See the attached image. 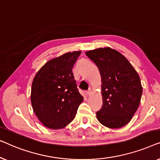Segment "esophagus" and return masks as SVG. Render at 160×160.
<instances>
[{"instance_id":"esophagus-1","label":"esophagus","mask_w":160,"mask_h":160,"mask_svg":"<svg viewBox=\"0 0 160 160\" xmlns=\"http://www.w3.org/2000/svg\"><path fill=\"white\" fill-rule=\"evenodd\" d=\"M91 93H92V90H91V88H90V89H88V91H87V92H86V95H87V96L91 95Z\"/></svg>"}]
</instances>
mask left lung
<instances>
[{
  "mask_svg": "<svg viewBox=\"0 0 160 160\" xmlns=\"http://www.w3.org/2000/svg\"><path fill=\"white\" fill-rule=\"evenodd\" d=\"M85 54L95 63L102 77L103 105L96 118L105 127H123L140 104L143 89L138 74L124 56L109 47L88 51Z\"/></svg>",
  "mask_w": 160,
  "mask_h": 160,
  "instance_id": "1",
  "label": "left lung"
}]
</instances>
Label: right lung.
<instances>
[{
    "label": "right lung",
    "instance_id": "add662e5",
    "mask_svg": "<svg viewBox=\"0 0 160 160\" xmlns=\"http://www.w3.org/2000/svg\"><path fill=\"white\" fill-rule=\"evenodd\" d=\"M80 53V51L68 52L49 60L33 79L31 89L33 111L49 129H62L68 125L83 102L72 71Z\"/></svg>",
    "mask_w": 160,
    "mask_h": 160
}]
</instances>
